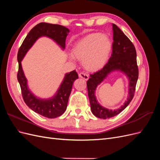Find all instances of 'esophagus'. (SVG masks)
<instances>
[{"instance_id": "esophagus-1", "label": "esophagus", "mask_w": 160, "mask_h": 160, "mask_svg": "<svg viewBox=\"0 0 160 160\" xmlns=\"http://www.w3.org/2000/svg\"><path fill=\"white\" fill-rule=\"evenodd\" d=\"M79 77L80 78H82V79H85V80H86V81H88V79H89V76H88V75H87L86 73H85V72H80V73L79 74Z\"/></svg>"}]
</instances>
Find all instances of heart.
Wrapping results in <instances>:
<instances>
[{
	"mask_svg": "<svg viewBox=\"0 0 160 160\" xmlns=\"http://www.w3.org/2000/svg\"><path fill=\"white\" fill-rule=\"evenodd\" d=\"M111 50L112 41L108 35L93 32L76 42L72 52L77 59L83 61L86 70L98 71L107 63Z\"/></svg>",
	"mask_w": 160,
	"mask_h": 160,
	"instance_id": "heart-1",
	"label": "heart"
}]
</instances>
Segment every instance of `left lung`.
<instances>
[{
	"instance_id": "1",
	"label": "left lung",
	"mask_w": 160,
	"mask_h": 160,
	"mask_svg": "<svg viewBox=\"0 0 160 160\" xmlns=\"http://www.w3.org/2000/svg\"><path fill=\"white\" fill-rule=\"evenodd\" d=\"M112 26L113 35L112 54L107 64L101 70L91 74V77L87 81L91 111L97 118L101 119L114 117L122 112L130 103L133 98L139 75L137 54L133 44L117 25L113 24ZM115 70L122 71L128 76L130 81L129 95L128 100L122 107L118 110H110L98 104L95 98L94 91L107 75Z\"/></svg>"
}]
</instances>
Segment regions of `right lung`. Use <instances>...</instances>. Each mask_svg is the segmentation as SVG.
<instances>
[{
    "label": "right lung",
    "instance_id": "right-lung-1",
    "mask_svg": "<svg viewBox=\"0 0 160 160\" xmlns=\"http://www.w3.org/2000/svg\"><path fill=\"white\" fill-rule=\"evenodd\" d=\"M69 32L68 28L62 25L41 22L34 27L28 32L18 51L17 79L21 86L24 101L32 111L47 118L59 117L65 112L72 84L74 81L78 79V74L75 70L67 73L56 95L49 99H41L36 98L28 89L27 81L22 69L21 61L34 42L41 36L52 38L62 49H65L66 37Z\"/></svg>",
    "mask_w": 160,
    "mask_h": 160
}]
</instances>
